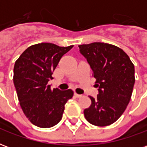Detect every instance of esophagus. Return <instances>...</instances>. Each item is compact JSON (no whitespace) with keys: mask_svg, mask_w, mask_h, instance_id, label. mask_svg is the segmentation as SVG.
<instances>
[{"mask_svg":"<svg viewBox=\"0 0 147 147\" xmlns=\"http://www.w3.org/2000/svg\"><path fill=\"white\" fill-rule=\"evenodd\" d=\"M75 96H76V98H81V97H82V94H79L75 93Z\"/></svg>","mask_w":147,"mask_h":147,"instance_id":"esophagus-1","label":"esophagus"}]
</instances>
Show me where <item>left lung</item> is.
<instances>
[{
	"label": "left lung",
	"instance_id": "1",
	"mask_svg": "<svg viewBox=\"0 0 147 147\" xmlns=\"http://www.w3.org/2000/svg\"><path fill=\"white\" fill-rule=\"evenodd\" d=\"M92 69L98 94L90 96L91 105L84 109L86 120L95 126H108L126 109L135 84V67L117 46L103 42L79 45Z\"/></svg>",
	"mask_w": 147,
	"mask_h": 147
}]
</instances>
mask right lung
<instances>
[{
    "mask_svg": "<svg viewBox=\"0 0 147 147\" xmlns=\"http://www.w3.org/2000/svg\"><path fill=\"white\" fill-rule=\"evenodd\" d=\"M72 47L39 43L28 47L15 63L13 82L19 102L35 126L46 128L59 123L64 105L73 96L71 89L52 90L48 85L61 58Z\"/></svg>",
    "mask_w": 147,
    "mask_h": 147,
    "instance_id": "right-lung-1",
    "label": "right lung"
}]
</instances>
